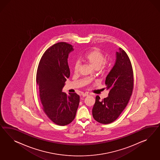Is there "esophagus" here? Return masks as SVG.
<instances>
[{"mask_svg":"<svg viewBox=\"0 0 160 160\" xmlns=\"http://www.w3.org/2000/svg\"><path fill=\"white\" fill-rule=\"evenodd\" d=\"M87 96H88V94L87 92H85V93H83L82 94V97H86Z\"/></svg>","mask_w":160,"mask_h":160,"instance_id":"1","label":"esophagus"}]
</instances>
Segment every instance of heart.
<instances>
[{"instance_id": "heart-1", "label": "heart", "mask_w": 160, "mask_h": 160, "mask_svg": "<svg viewBox=\"0 0 160 160\" xmlns=\"http://www.w3.org/2000/svg\"><path fill=\"white\" fill-rule=\"evenodd\" d=\"M83 60L87 63L95 70H98L102 68V66L105 63L106 58L104 54L97 48H93L87 52L83 57ZM80 64L79 62H76L74 64L73 70L74 72L78 73L79 71V68Z\"/></svg>"}]
</instances>
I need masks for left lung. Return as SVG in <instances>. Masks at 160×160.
Listing matches in <instances>:
<instances>
[{
  "label": "left lung",
  "mask_w": 160,
  "mask_h": 160,
  "mask_svg": "<svg viewBox=\"0 0 160 160\" xmlns=\"http://www.w3.org/2000/svg\"><path fill=\"white\" fill-rule=\"evenodd\" d=\"M133 71L131 62L122 48L116 53V62L107 76L105 84L108 97L100 100L97 96L92 110V116L100 123L115 121L127 106L133 89Z\"/></svg>",
  "instance_id": "obj_1"
}]
</instances>
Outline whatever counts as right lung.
Listing matches in <instances>:
<instances>
[{
	"instance_id": "right-lung-1",
	"label": "right lung",
	"mask_w": 160,
	"mask_h": 160,
	"mask_svg": "<svg viewBox=\"0 0 160 160\" xmlns=\"http://www.w3.org/2000/svg\"><path fill=\"white\" fill-rule=\"evenodd\" d=\"M73 50V46L66 42L54 44L44 52L37 70L43 110L58 126H66L73 121L80 102V96L76 92L67 95L62 92L70 74L68 54Z\"/></svg>"
}]
</instances>
